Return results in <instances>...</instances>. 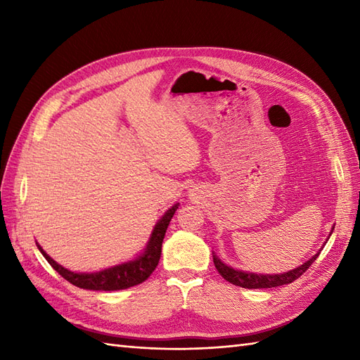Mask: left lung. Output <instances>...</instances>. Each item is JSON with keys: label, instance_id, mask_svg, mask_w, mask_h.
Wrapping results in <instances>:
<instances>
[{"label": "left lung", "instance_id": "obj_1", "mask_svg": "<svg viewBox=\"0 0 360 360\" xmlns=\"http://www.w3.org/2000/svg\"><path fill=\"white\" fill-rule=\"evenodd\" d=\"M334 231V227L331 229V233ZM328 241V240H326ZM320 252H317L316 255H312L308 262H304L303 264L297 266L295 269H290L288 272L283 274H255V272H246V271H240V269H233L232 266H227L226 263L221 262L218 255L213 254V263H215L217 271L223 275V278L227 280L229 283H232L235 286L240 288H246V289H266V288H277L283 285H289L294 280H297L300 275H303L309 269V266L316 262V258L319 257Z\"/></svg>", "mask_w": 360, "mask_h": 360}]
</instances>
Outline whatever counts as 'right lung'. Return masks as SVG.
<instances>
[{
    "label": "right lung",
    "instance_id": "add662e5",
    "mask_svg": "<svg viewBox=\"0 0 360 360\" xmlns=\"http://www.w3.org/2000/svg\"><path fill=\"white\" fill-rule=\"evenodd\" d=\"M179 202H176L168 209L162 218H160L153 232L150 235V240L147 246L131 262H125L117 266H111L108 269L98 271V272H72L66 269L62 264H58L56 259H52L40 244L37 243L38 250L41 252L43 257L48 259V263L56 269L65 280L72 283L74 286L89 290H120L128 289L131 286L139 285V283L147 280L153 271L156 269L159 263L160 252H162V241L167 232V227L174 215L176 209H178Z\"/></svg>",
    "mask_w": 360,
    "mask_h": 360
}]
</instances>
